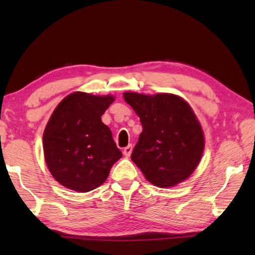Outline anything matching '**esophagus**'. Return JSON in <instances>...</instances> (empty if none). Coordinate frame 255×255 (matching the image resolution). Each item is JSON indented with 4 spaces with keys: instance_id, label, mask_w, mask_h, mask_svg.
<instances>
[{
    "instance_id": "34e87169",
    "label": "esophagus",
    "mask_w": 255,
    "mask_h": 255,
    "mask_svg": "<svg viewBox=\"0 0 255 255\" xmlns=\"http://www.w3.org/2000/svg\"><path fill=\"white\" fill-rule=\"evenodd\" d=\"M131 152H132V146L131 145H128V146H126V147L124 148V155L126 157H129L130 156V154H131Z\"/></svg>"
}]
</instances>
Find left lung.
<instances>
[{
	"instance_id": "obj_1",
	"label": "left lung",
	"mask_w": 255,
	"mask_h": 255,
	"mask_svg": "<svg viewBox=\"0 0 255 255\" xmlns=\"http://www.w3.org/2000/svg\"><path fill=\"white\" fill-rule=\"evenodd\" d=\"M124 99L143 126L131 159L145 178L159 188L188 179L205 148L204 132L188 102L169 93L126 92Z\"/></svg>"
}]
</instances>
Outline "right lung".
<instances>
[{
	"label": "right lung",
	"instance_id": "right-lung-1",
	"mask_svg": "<svg viewBox=\"0 0 255 255\" xmlns=\"http://www.w3.org/2000/svg\"><path fill=\"white\" fill-rule=\"evenodd\" d=\"M114 100L111 96L74 92L56 107L42 143L47 166L64 187L77 192L100 187L123 156L101 120Z\"/></svg>",
	"mask_w": 255,
	"mask_h": 255
}]
</instances>
